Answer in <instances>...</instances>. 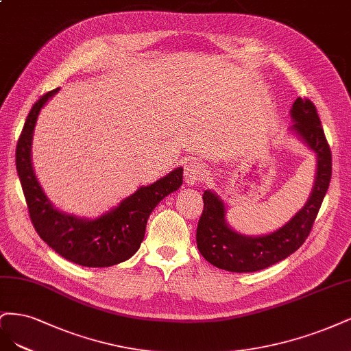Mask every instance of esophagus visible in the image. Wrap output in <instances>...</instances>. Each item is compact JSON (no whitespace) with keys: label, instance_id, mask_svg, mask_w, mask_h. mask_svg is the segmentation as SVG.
<instances>
[{"label":"esophagus","instance_id":"1","mask_svg":"<svg viewBox=\"0 0 351 351\" xmlns=\"http://www.w3.org/2000/svg\"><path fill=\"white\" fill-rule=\"evenodd\" d=\"M207 166L202 165L199 162H189L185 166V182L189 185H197V184H202L207 179Z\"/></svg>","mask_w":351,"mask_h":351}]
</instances>
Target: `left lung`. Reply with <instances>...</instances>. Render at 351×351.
Returning <instances> with one entry per match:
<instances>
[{
    "label": "left lung",
    "instance_id": "8db88e82",
    "mask_svg": "<svg viewBox=\"0 0 351 351\" xmlns=\"http://www.w3.org/2000/svg\"><path fill=\"white\" fill-rule=\"evenodd\" d=\"M293 127L300 140L316 156V178L304 207L289 223L273 233L245 236L226 223L224 202L211 191H204V210L197 228V246L210 264L232 273H254L286 259L309 236L324 197L330 186L332 159L315 105L298 97L290 110Z\"/></svg>",
    "mask_w": 351,
    "mask_h": 351
}]
</instances>
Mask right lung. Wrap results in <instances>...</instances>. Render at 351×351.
I'll return each instance as SVG.
<instances>
[{
    "label": "right lung",
    "mask_w": 351,
    "mask_h": 351,
    "mask_svg": "<svg viewBox=\"0 0 351 351\" xmlns=\"http://www.w3.org/2000/svg\"><path fill=\"white\" fill-rule=\"evenodd\" d=\"M43 95L30 109L16 149V167L33 228L52 250L83 267H110L127 261L144 239L147 220L154 207L182 185V167L141 186L100 217L87 220L56 210L45 195L32 166L33 131L40 109L58 92Z\"/></svg>",
    "instance_id": "1"
}]
</instances>
